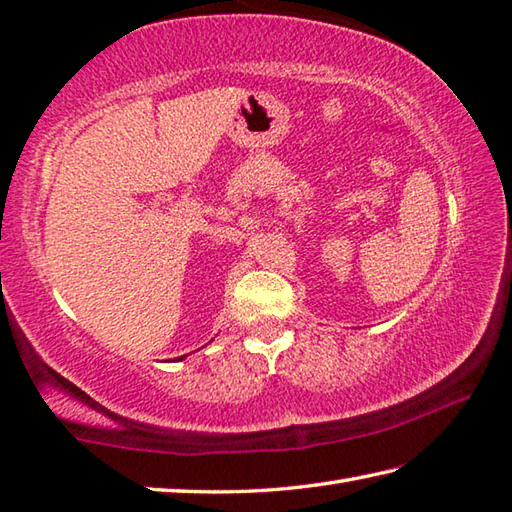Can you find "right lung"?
<instances>
[{
    "instance_id": "right-lung-1",
    "label": "right lung",
    "mask_w": 512,
    "mask_h": 512,
    "mask_svg": "<svg viewBox=\"0 0 512 512\" xmlns=\"http://www.w3.org/2000/svg\"><path fill=\"white\" fill-rule=\"evenodd\" d=\"M177 359H184V357H177Z\"/></svg>"
}]
</instances>
